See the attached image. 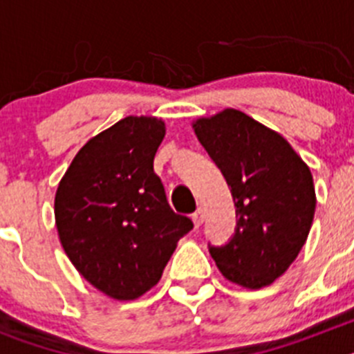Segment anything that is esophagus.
I'll list each match as a JSON object with an SVG mask.
<instances>
[{
	"mask_svg": "<svg viewBox=\"0 0 354 354\" xmlns=\"http://www.w3.org/2000/svg\"><path fill=\"white\" fill-rule=\"evenodd\" d=\"M192 220H193V223H195V227H200V225L204 223V220H205L204 209H202V207L196 209V211L192 214Z\"/></svg>",
	"mask_w": 354,
	"mask_h": 354,
	"instance_id": "1",
	"label": "esophagus"
}]
</instances>
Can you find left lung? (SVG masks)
Instances as JSON below:
<instances>
[{
  "instance_id": "left-lung-1",
  "label": "left lung",
  "mask_w": 354,
  "mask_h": 354,
  "mask_svg": "<svg viewBox=\"0 0 354 354\" xmlns=\"http://www.w3.org/2000/svg\"><path fill=\"white\" fill-rule=\"evenodd\" d=\"M196 138L220 168L236 205V232L209 245L227 280L261 289L282 277L310 232L315 189L310 168L283 136L239 109L193 124Z\"/></svg>"
}]
</instances>
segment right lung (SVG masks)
Here are the masks:
<instances>
[{
	"label": "right lung",
	"mask_w": 354,
	"mask_h": 354,
	"mask_svg": "<svg viewBox=\"0 0 354 354\" xmlns=\"http://www.w3.org/2000/svg\"><path fill=\"white\" fill-rule=\"evenodd\" d=\"M162 138L159 118H122L81 147L56 189V228L67 257L113 299L152 289L177 241L193 228L171 211L154 174Z\"/></svg>",
	"instance_id": "right-lung-1"
}]
</instances>
